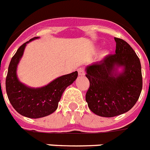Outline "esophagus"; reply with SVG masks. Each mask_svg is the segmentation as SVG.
<instances>
[{"label": "esophagus", "instance_id": "esophagus-1", "mask_svg": "<svg viewBox=\"0 0 150 150\" xmlns=\"http://www.w3.org/2000/svg\"><path fill=\"white\" fill-rule=\"evenodd\" d=\"M77 71L80 76H84V75H85V70H84L83 67H80V68H78Z\"/></svg>", "mask_w": 150, "mask_h": 150}]
</instances>
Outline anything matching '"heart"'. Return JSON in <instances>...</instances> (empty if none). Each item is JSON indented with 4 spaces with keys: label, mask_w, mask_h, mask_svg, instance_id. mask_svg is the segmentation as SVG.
<instances>
[{
    "label": "heart",
    "mask_w": 150,
    "mask_h": 150,
    "mask_svg": "<svg viewBox=\"0 0 150 150\" xmlns=\"http://www.w3.org/2000/svg\"><path fill=\"white\" fill-rule=\"evenodd\" d=\"M107 54V52H105V53H104V54Z\"/></svg>",
    "instance_id": "b5f03b06"
}]
</instances>
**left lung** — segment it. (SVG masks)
Masks as SVG:
<instances>
[{"instance_id":"8db88e82","label":"left lung","mask_w":150,"mask_h":150,"mask_svg":"<svg viewBox=\"0 0 150 150\" xmlns=\"http://www.w3.org/2000/svg\"><path fill=\"white\" fill-rule=\"evenodd\" d=\"M115 40V54L86 67L89 87L86 101L89 109L101 117L128 112L137 102L143 87L139 57L127 42L119 38ZM115 66H124L123 72L117 74Z\"/></svg>"}]
</instances>
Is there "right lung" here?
Instances as JSON below:
<instances>
[{"label": "right lung", "mask_w": 150, "mask_h": 150, "mask_svg": "<svg viewBox=\"0 0 150 150\" xmlns=\"http://www.w3.org/2000/svg\"><path fill=\"white\" fill-rule=\"evenodd\" d=\"M18 48L9 64L6 77L7 97L13 108L21 115L30 118H39L48 116L57 108L58 102L64 91L72 84L78 76L77 71L57 78L48 85L42 88H29L20 83L16 76V67L23 56L28 42Z\"/></svg>", "instance_id": "add662e5"}]
</instances>
